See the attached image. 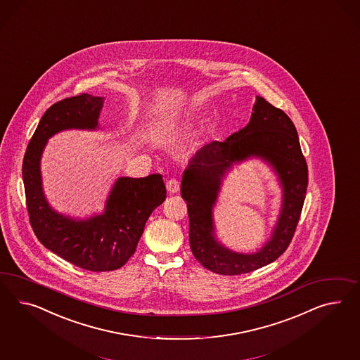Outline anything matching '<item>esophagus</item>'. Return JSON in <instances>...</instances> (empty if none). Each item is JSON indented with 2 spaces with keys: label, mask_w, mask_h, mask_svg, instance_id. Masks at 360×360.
Wrapping results in <instances>:
<instances>
[{
  "label": "esophagus",
  "mask_w": 360,
  "mask_h": 360,
  "mask_svg": "<svg viewBox=\"0 0 360 360\" xmlns=\"http://www.w3.org/2000/svg\"><path fill=\"white\" fill-rule=\"evenodd\" d=\"M179 187H181L179 181L175 179V178H170V179L166 181V188H167V191H169L170 194L178 193V191H179Z\"/></svg>",
  "instance_id": "esophagus-1"
}]
</instances>
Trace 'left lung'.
<instances>
[{"instance_id":"obj_1","label":"left lung","mask_w":360,"mask_h":360,"mask_svg":"<svg viewBox=\"0 0 360 360\" xmlns=\"http://www.w3.org/2000/svg\"><path fill=\"white\" fill-rule=\"evenodd\" d=\"M250 155L269 160L283 186V208L272 240L258 253L231 252L213 238L212 208L223 174L234 162ZM308 186V166L297 131L281 108L257 97L249 124L203 146L191 158L181 184L188 211V240L195 258L205 269L220 275H240L274 262L290 246L302 214Z\"/></svg>"}]
</instances>
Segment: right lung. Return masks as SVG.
<instances>
[{
  "instance_id": "obj_1",
  "label": "right lung",
  "mask_w": 360,
  "mask_h": 360,
  "mask_svg": "<svg viewBox=\"0 0 360 360\" xmlns=\"http://www.w3.org/2000/svg\"><path fill=\"white\" fill-rule=\"evenodd\" d=\"M103 98L79 94L49 107L30 140L22 164L30 224L52 253L89 271H112L136 252L146 220L165 200L161 174L119 178L107 199L106 211L88 220H73L49 207L40 178V155L49 137L69 128L98 127Z\"/></svg>"
}]
</instances>
